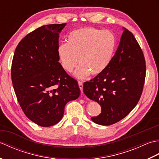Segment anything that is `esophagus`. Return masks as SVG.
I'll list each match as a JSON object with an SVG mask.
<instances>
[{
    "instance_id": "obj_1",
    "label": "esophagus",
    "mask_w": 159,
    "mask_h": 159,
    "mask_svg": "<svg viewBox=\"0 0 159 159\" xmlns=\"http://www.w3.org/2000/svg\"><path fill=\"white\" fill-rule=\"evenodd\" d=\"M78 83H79V87L80 91H81V93H83V83L80 82V81H79V82H78Z\"/></svg>"
}]
</instances>
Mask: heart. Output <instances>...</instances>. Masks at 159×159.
I'll return each mask as SVG.
<instances>
[{
  "instance_id": "heart-1",
  "label": "heart",
  "mask_w": 159,
  "mask_h": 159,
  "mask_svg": "<svg viewBox=\"0 0 159 159\" xmlns=\"http://www.w3.org/2000/svg\"><path fill=\"white\" fill-rule=\"evenodd\" d=\"M117 38L113 32L92 27L74 30L67 35V43L57 48V55L63 68L72 72L80 65L75 75L84 79L90 74L99 75L109 66L114 55Z\"/></svg>"
}]
</instances>
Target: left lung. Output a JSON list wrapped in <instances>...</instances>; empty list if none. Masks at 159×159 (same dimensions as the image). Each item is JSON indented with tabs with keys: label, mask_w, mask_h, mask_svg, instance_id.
<instances>
[{
	"label": "left lung",
	"mask_w": 159,
	"mask_h": 159,
	"mask_svg": "<svg viewBox=\"0 0 159 159\" xmlns=\"http://www.w3.org/2000/svg\"><path fill=\"white\" fill-rule=\"evenodd\" d=\"M123 29L119 46L109 66L83 85L87 97L101 106V113L91 119L103 126L118 122L135 107L146 78L142 50L133 33Z\"/></svg>",
	"instance_id": "1"
}]
</instances>
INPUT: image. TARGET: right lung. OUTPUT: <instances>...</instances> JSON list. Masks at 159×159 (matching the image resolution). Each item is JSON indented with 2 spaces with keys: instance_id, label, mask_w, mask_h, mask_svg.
<instances>
[{
  "instance_id": "add662e5",
  "label": "right lung",
  "mask_w": 159,
  "mask_h": 159,
  "mask_svg": "<svg viewBox=\"0 0 159 159\" xmlns=\"http://www.w3.org/2000/svg\"><path fill=\"white\" fill-rule=\"evenodd\" d=\"M66 23L43 25L26 35L17 46L11 80L23 112L40 126L61 120L66 104L79 97L77 80L61 66L57 55L59 33Z\"/></svg>"
}]
</instances>
